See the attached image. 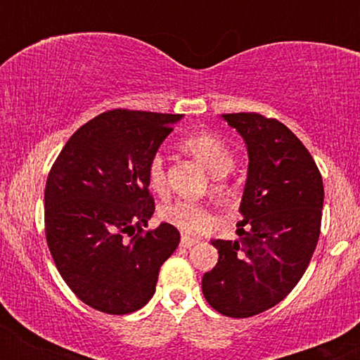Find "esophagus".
<instances>
[{
  "mask_svg": "<svg viewBox=\"0 0 360 360\" xmlns=\"http://www.w3.org/2000/svg\"><path fill=\"white\" fill-rule=\"evenodd\" d=\"M198 244V238H193V237H188V235H183L181 237V248H191V245Z\"/></svg>",
  "mask_w": 360,
  "mask_h": 360,
  "instance_id": "esophagus-1",
  "label": "esophagus"
}]
</instances>
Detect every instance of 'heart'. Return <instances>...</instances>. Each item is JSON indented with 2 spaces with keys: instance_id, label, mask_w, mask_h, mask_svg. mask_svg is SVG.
Wrapping results in <instances>:
<instances>
[{
  "instance_id": "heart-1",
  "label": "heart",
  "mask_w": 360,
  "mask_h": 360,
  "mask_svg": "<svg viewBox=\"0 0 360 360\" xmlns=\"http://www.w3.org/2000/svg\"><path fill=\"white\" fill-rule=\"evenodd\" d=\"M181 148L195 160H198L212 174L214 190L219 191V193H226L230 190V184L223 179V176L230 172V169L233 167L235 153L230 148V144H226V141L221 139L217 134L198 132L183 139ZM146 177L151 190L157 191V193H165V162H163V158L160 155H155L148 162ZM160 216H162L163 221H167L172 226L179 228L184 233H197V231H200L209 223L210 212L209 207L203 205V203L179 198V200L162 207Z\"/></svg>"
}]
</instances>
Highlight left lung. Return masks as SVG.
<instances>
[{"instance_id": "left-lung-1", "label": "left lung", "mask_w": 360, "mask_h": 360, "mask_svg": "<svg viewBox=\"0 0 360 360\" xmlns=\"http://www.w3.org/2000/svg\"><path fill=\"white\" fill-rule=\"evenodd\" d=\"M248 144L238 240L212 238L219 259L202 278L207 303L245 319L281 303L310 264L321 235L324 184L304 144L259 112L221 115Z\"/></svg>"}]
</instances>
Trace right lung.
Segmentation results:
<instances>
[{"mask_svg":"<svg viewBox=\"0 0 360 360\" xmlns=\"http://www.w3.org/2000/svg\"><path fill=\"white\" fill-rule=\"evenodd\" d=\"M181 115L111 110L79 127L45 186V237L60 277L85 304L110 315L143 308L179 231L155 212L146 167Z\"/></svg>","mask_w":360,"mask_h":360,"instance_id":"right-lung-1","label":"right lung"}]
</instances>
